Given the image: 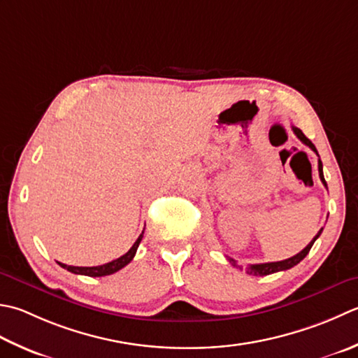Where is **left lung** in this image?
Masks as SVG:
<instances>
[{
	"label": "left lung",
	"mask_w": 358,
	"mask_h": 358,
	"mask_svg": "<svg viewBox=\"0 0 358 358\" xmlns=\"http://www.w3.org/2000/svg\"><path fill=\"white\" fill-rule=\"evenodd\" d=\"M292 129H293V131H295V135L299 138V141H303L306 145H309L310 149L318 155V152H317V149H315V145H313V143L310 141V139L307 138V136L304 135V133L301 131L299 129H296V127H292ZM318 172H320L321 181H323V185L327 187L326 180H324V175H323V163H321V159H318ZM321 231H323V228H321V229L318 231V234L313 237V241H312L309 245H307V247H306L303 251H299L298 255L292 256V257H289V259H285V261H279V262H267V264H253V265H248V267L245 268V270H247V273H248V275H251V276H267V275H271V273L284 271V270H289V268H292V267H295L296 264H299L307 255H309L312 245H313L315 241H317L318 237H320ZM228 261H229L231 264H233L234 267L242 270L241 265H237V262L234 261V259L228 257Z\"/></svg>",
	"instance_id": "1"
}]
</instances>
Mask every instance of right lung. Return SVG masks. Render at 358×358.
<instances>
[{"label": "right lung", "instance_id": "obj_1", "mask_svg": "<svg viewBox=\"0 0 358 358\" xmlns=\"http://www.w3.org/2000/svg\"><path fill=\"white\" fill-rule=\"evenodd\" d=\"M144 234V231H143ZM143 234L138 237L136 242L133 243V247L125 253L124 256L115 259V261H111L108 264H103V265H97V267H73V265H66V264H60V267L66 268L68 271L74 273V275H85V276H93V278H99V276H108V275H113V273L119 271L121 268H124L125 265L131 262V259L135 257L136 255V250L139 247V243H141L143 239Z\"/></svg>", "mask_w": 358, "mask_h": 358}]
</instances>
